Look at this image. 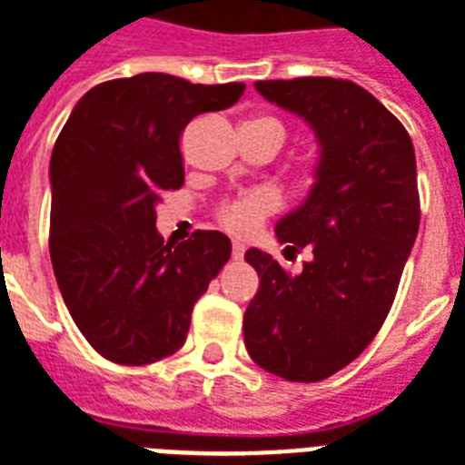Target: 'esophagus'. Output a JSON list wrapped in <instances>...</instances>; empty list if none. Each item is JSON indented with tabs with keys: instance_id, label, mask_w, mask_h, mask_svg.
<instances>
[{
	"instance_id": "esophagus-1",
	"label": "esophagus",
	"mask_w": 465,
	"mask_h": 465,
	"mask_svg": "<svg viewBox=\"0 0 465 465\" xmlns=\"http://www.w3.org/2000/svg\"><path fill=\"white\" fill-rule=\"evenodd\" d=\"M245 250L247 247L242 245V242H235V245H232V257H235V260H242V257H245Z\"/></svg>"
}]
</instances>
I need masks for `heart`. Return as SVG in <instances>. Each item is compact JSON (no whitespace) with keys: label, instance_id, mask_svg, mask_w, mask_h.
Returning a JSON list of instances; mask_svg holds the SVG:
<instances>
[{"label":"heart","instance_id":"1","mask_svg":"<svg viewBox=\"0 0 465 465\" xmlns=\"http://www.w3.org/2000/svg\"><path fill=\"white\" fill-rule=\"evenodd\" d=\"M247 122H264V124H272V127L277 129L279 137L284 142V124L274 117H254V120ZM309 176H312V171H309ZM272 201L270 198H264L260 193H245V195H237L228 203H223L215 213V218H218L220 228L228 230L230 235L237 237H250L252 232H257L264 218L272 213Z\"/></svg>","mask_w":465,"mask_h":465}]
</instances>
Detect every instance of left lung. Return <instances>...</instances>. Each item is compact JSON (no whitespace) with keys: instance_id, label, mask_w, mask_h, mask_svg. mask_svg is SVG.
Here are the masks:
<instances>
[{"instance_id":"left-lung-1","label":"left lung","mask_w":465,"mask_h":465,"mask_svg":"<svg viewBox=\"0 0 465 465\" xmlns=\"http://www.w3.org/2000/svg\"><path fill=\"white\" fill-rule=\"evenodd\" d=\"M270 103L309 122L321 142L316 183L279 220L286 250H312L292 277L247 250L260 292L245 312L250 358L289 382H319L352 362L392 309L419 230L417 159L407 129L343 78L257 80Z\"/></svg>"}]
</instances>
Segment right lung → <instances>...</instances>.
Returning a JSON list of instances; mask_svg holds the SVG:
<instances>
[{
  "label": "right lung",
  "mask_w": 465,
  "mask_h": 465,
  "mask_svg": "<svg viewBox=\"0 0 465 465\" xmlns=\"http://www.w3.org/2000/svg\"><path fill=\"white\" fill-rule=\"evenodd\" d=\"M245 83L195 85L166 73L100 83L80 97L51 153V262L85 341L117 365H149L186 343L193 303L230 260L218 230L181 245L156 205L183 186L181 132L240 100Z\"/></svg>",
  "instance_id": "obj_1"
}]
</instances>
